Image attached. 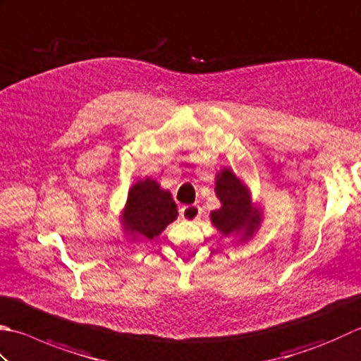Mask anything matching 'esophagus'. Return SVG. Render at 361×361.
I'll return each instance as SVG.
<instances>
[{
  "label": "esophagus",
  "instance_id": "34e87169",
  "mask_svg": "<svg viewBox=\"0 0 361 361\" xmlns=\"http://www.w3.org/2000/svg\"><path fill=\"white\" fill-rule=\"evenodd\" d=\"M180 216L185 219V221L194 222L200 216V207L199 204H186V207H183L180 209Z\"/></svg>",
  "mask_w": 361,
  "mask_h": 361
}]
</instances>
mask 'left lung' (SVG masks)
Masks as SVG:
<instances>
[{
    "instance_id": "8db88e82",
    "label": "left lung",
    "mask_w": 361,
    "mask_h": 361,
    "mask_svg": "<svg viewBox=\"0 0 361 361\" xmlns=\"http://www.w3.org/2000/svg\"><path fill=\"white\" fill-rule=\"evenodd\" d=\"M216 194L222 202V208L211 213V221L217 230L225 236L244 230V236H250L257 228L259 216L250 207L247 189L228 169L217 175Z\"/></svg>"
}]
</instances>
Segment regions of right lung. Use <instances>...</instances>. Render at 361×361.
Instances as JSON below:
<instances>
[{
	"mask_svg": "<svg viewBox=\"0 0 361 361\" xmlns=\"http://www.w3.org/2000/svg\"><path fill=\"white\" fill-rule=\"evenodd\" d=\"M178 211L167 190L159 189L154 180L147 178L134 185L126 200L123 221L134 235L153 239L173 222Z\"/></svg>",
	"mask_w": 361,
	"mask_h": 361,
	"instance_id": "1",
	"label": "right lung"
}]
</instances>
